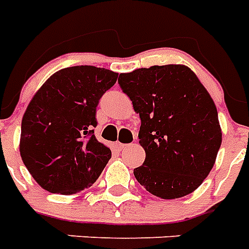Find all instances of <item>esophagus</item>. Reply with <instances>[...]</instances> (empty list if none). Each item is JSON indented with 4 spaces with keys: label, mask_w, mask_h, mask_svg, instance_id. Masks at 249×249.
<instances>
[{
    "label": "esophagus",
    "mask_w": 249,
    "mask_h": 249,
    "mask_svg": "<svg viewBox=\"0 0 249 249\" xmlns=\"http://www.w3.org/2000/svg\"><path fill=\"white\" fill-rule=\"evenodd\" d=\"M116 146H117V148H119V150H125V148L128 147V144H125V143H120V142H117L116 143Z\"/></svg>",
    "instance_id": "obj_1"
}]
</instances>
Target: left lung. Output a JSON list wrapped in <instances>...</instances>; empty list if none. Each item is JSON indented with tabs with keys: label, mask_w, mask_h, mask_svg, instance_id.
Returning a JSON list of instances; mask_svg holds the SVG:
<instances>
[{
	"label": "left lung",
	"mask_w": 249,
	"mask_h": 249,
	"mask_svg": "<svg viewBox=\"0 0 249 249\" xmlns=\"http://www.w3.org/2000/svg\"><path fill=\"white\" fill-rule=\"evenodd\" d=\"M119 84L140 113V144L146 152L137 181L161 199L186 196L203 183L222 142L211 94L185 64L120 73Z\"/></svg>",
	"instance_id": "obj_1"
}]
</instances>
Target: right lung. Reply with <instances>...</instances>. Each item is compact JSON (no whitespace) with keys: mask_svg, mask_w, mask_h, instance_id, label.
<instances>
[{"mask_svg":"<svg viewBox=\"0 0 249 249\" xmlns=\"http://www.w3.org/2000/svg\"><path fill=\"white\" fill-rule=\"evenodd\" d=\"M119 73L93 66L63 68L37 90L21 119L19 151L35 181L49 193L73 195L97 181L111 159L98 142L95 111Z\"/></svg>","mask_w":249,"mask_h":249,"instance_id":"add662e5","label":"right lung"}]
</instances>
